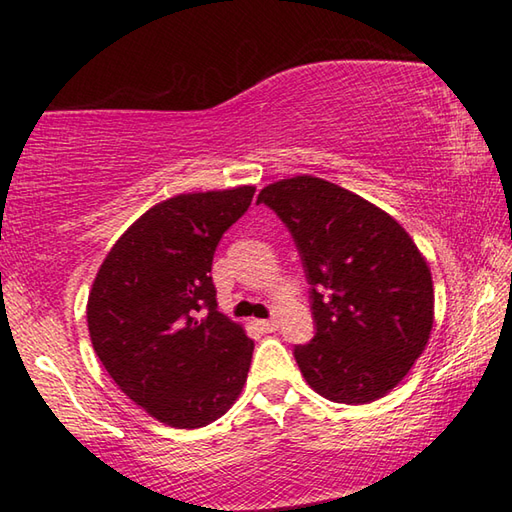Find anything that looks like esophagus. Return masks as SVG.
I'll list each match as a JSON object with an SVG mask.
<instances>
[{"label":"esophagus","instance_id":"esophagus-1","mask_svg":"<svg viewBox=\"0 0 512 512\" xmlns=\"http://www.w3.org/2000/svg\"><path fill=\"white\" fill-rule=\"evenodd\" d=\"M257 327L262 329V332H275L277 329V320L275 318H268V320H257Z\"/></svg>","mask_w":512,"mask_h":512}]
</instances>
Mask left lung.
Masks as SVG:
<instances>
[{"label": "left lung", "mask_w": 512, "mask_h": 512, "mask_svg": "<svg viewBox=\"0 0 512 512\" xmlns=\"http://www.w3.org/2000/svg\"><path fill=\"white\" fill-rule=\"evenodd\" d=\"M287 225L311 284L314 339L293 348L307 384L341 404L384 397L433 327L427 262L391 214L334 183L296 176L257 196Z\"/></svg>", "instance_id": "8db88e82"}]
</instances>
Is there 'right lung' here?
Masks as SVG:
<instances>
[{
  "label": "right lung",
  "instance_id": "right-lung-1",
  "mask_svg": "<svg viewBox=\"0 0 512 512\" xmlns=\"http://www.w3.org/2000/svg\"><path fill=\"white\" fill-rule=\"evenodd\" d=\"M255 187L180 194L142 214L103 259L88 298L94 352L151 418L198 429L230 409L255 343L216 309L212 259Z\"/></svg>",
  "mask_w": 512,
  "mask_h": 512
}]
</instances>
